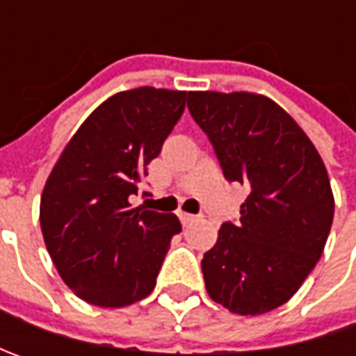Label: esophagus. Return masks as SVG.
<instances>
[{"label": "esophagus", "mask_w": 356, "mask_h": 356, "mask_svg": "<svg viewBox=\"0 0 356 356\" xmlns=\"http://www.w3.org/2000/svg\"><path fill=\"white\" fill-rule=\"evenodd\" d=\"M178 218H180V222L184 224V226H188V224H192L198 216H194V213H186V212H180L178 213Z\"/></svg>", "instance_id": "obj_1"}]
</instances>
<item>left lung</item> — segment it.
Instances as JSON below:
<instances>
[{"instance_id":"1","label":"left lung","mask_w":356,"mask_h":356,"mask_svg":"<svg viewBox=\"0 0 356 356\" xmlns=\"http://www.w3.org/2000/svg\"><path fill=\"white\" fill-rule=\"evenodd\" d=\"M227 182L250 186L202 273L216 303L261 315L289 301L321 257L335 200L319 152L280 104L250 92H188Z\"/></svg>"}]
</instances>
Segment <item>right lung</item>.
I'll return each instance as SVG.
<instances>
[{
	"mask_svg": "<svg viewBox=\"0 0 356 356\" xmlns=\"http://www.w3.org/2000/svg\"><path fill=\"white\" fill-rule=\"evenodd\" d=\"M186 99V90L152 87L111 97L81 124L49 176L43 239L63 281L90 305L124 307L150 295L172 236L182 232L174 213L130 202Z\"/></svg>",
	"mask_w": 356,
	"mask_h": 356,
	"instance_id": "obj_1",
	"label": "right lung"
}]
</instances>
